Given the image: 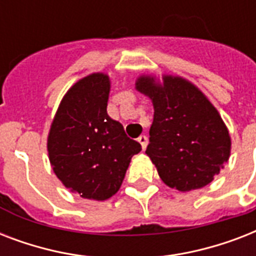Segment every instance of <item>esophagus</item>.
<instances>
[{"label":"esophagus","mask_w":256,"mask_h":256,"mask_svg":"<svg viewBox=\"0 0 256 256\" xmlns=\"http://www.w3.org/2000/svg\"><path fill=\"white\" fill-rule=\"evenodd\" d=\"M138 142L140 144V146H142V148H146V146H148V136H140V138H138Z\"/></svg>","instance_id":"34e87169"}]
</instances>
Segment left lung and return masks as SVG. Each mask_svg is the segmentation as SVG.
I'll list each match as a JSON object with an SVG mask.
<instances>
[{"label": "left lung", "mask_w": 256, "mask_h": 256, "mask_svg": "<svg viewBox=\"0 0 256 256\" xmlns=\"http://www.w3.org/2000/svg\"><path fill=\"white\" fill-rule=\"evenodd\" d=\"M136 88L154 108L146 154L171 188L191 191L214 180L231 154V136L215 106L179 76L140 74Z\"/></svg>", "instance_id": "obj_1"}]
</instances>
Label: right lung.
<instances>
[{
	"mask_svg": "<svg viewBox=\"0 0 256 256\" xmlns=\"http://www.w3.org/2000/svg\"><path fill=\"white\" fill-rule=\"evenodd\" d=\"M110 77L92 73L66 92L50 124L48 154L54 174L85 199L116 194L132 156L142 150L108 116Z\"/></svg>",
	"mask_w": 256,
	"mask_h": 256,
	"instance_id": "obj_1",
	"label": "right lung"
}]
</instances>
